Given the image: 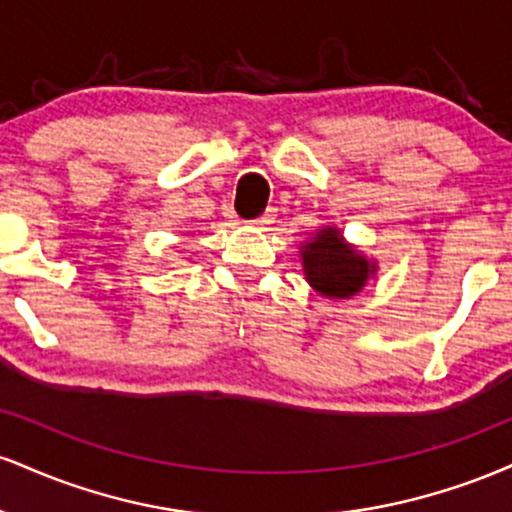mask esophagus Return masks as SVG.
Returning a JSON list of instances; mask_svg holds the SVG:
<instances>
[{
    "label": "esophagus",
    "mask_w": 512,
    "mask_h": 512,
    "mask_svg": "<svg viewBox=\"0 0 512 512\" xmlns=\"http://www.w3.org/2000/svg\"><path fill=\"white\" fill-rule=\"evenodd\" d=\"M274 219H276L274 211H267V214H262L260 219L252 221V226H255V228H269V226H272V223H274Z\"/></svg>",
    "instance_id": "1"
}]
</instances>
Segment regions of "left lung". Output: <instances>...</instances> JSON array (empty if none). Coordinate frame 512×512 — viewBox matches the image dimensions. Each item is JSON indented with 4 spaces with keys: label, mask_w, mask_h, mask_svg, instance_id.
<instances>
[{
    "label": "left lung",
    "mask_w": 512,
    "mask_h": 512,
    "mask_svg": "<svg viewBox=\"0 0 512 512\" xmlns=\"http://www.w3.org/2000/svg\"><path fill=\"white\" fill-rule=\"evenodd\" d=\"M298 255L310 289L332 301L356 296L378 274V260L349 243L337 226L315 228L313 236L301 243Z\"/></svg>",
    "instance_id": "left-lung-1"
}]
</instances>
